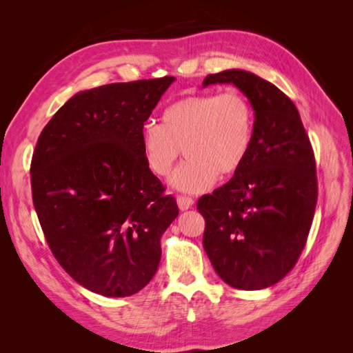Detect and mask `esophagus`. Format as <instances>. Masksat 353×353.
<instances>
[{
    "instance_id": "34e87169",
    "label": "esophagus",
    "mask_w": 353,
    "mask_h": 353,
    "mask_svg": "<svg viewBox=\"0 0 353 353\" xmlns=\"http://www.w3.org/2000/svg\"><path fill=\"white\" fill-rule=\"evenodd\" d=\"M176 203H178V208L181 210H188L191 206H193L194 200L191 199V197H188V196H178L176 197Z\"/></svg>"
}]
</instances>
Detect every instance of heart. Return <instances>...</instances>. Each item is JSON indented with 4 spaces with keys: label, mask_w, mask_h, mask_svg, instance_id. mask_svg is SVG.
Listing matches in <instances>:
<instances>
[{
    "label": "heart",
    "mask_w": 353,
    "mask_h": 353,
    "mask_svg": "<svg viewBox=\"0 0 353 353\" xmlns=\"http://www.w3.org/2000/svg\"><path fill=\"white\" fill-rule=\"evenodd\" d=\"M254 135V110L239 91L187 95L168 105L162 125H145L141 148L148 169L169 174L184 148L187 159L169 184L184 193H201L222 178L237 174L248 160Z\"/></svg>",
    "instance_id": "b5f03b06"
}]
</instances>
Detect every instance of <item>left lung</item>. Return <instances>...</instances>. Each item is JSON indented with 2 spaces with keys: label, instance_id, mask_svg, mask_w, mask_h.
<instances>
[{
  "label": "left lung",
  "instance_id": "8db88e82",
  "mask_svg": "<svg viewBox=\"0 0 353 353\" xmlns=\"http://www.w3.org/2000/svg\"><path fill=\"white\" fill-rule=\"evenodd\" d=\"M210 83H232L249 99L254 135L239 172L197 201L203 248L227 284L261 290L283 280L305 248L318 197L315 156L294 103L275 85L240 69L208 74L203 87Z\"/></svg>",
  "mask_w": 353,
  "mask_h": 353
}]
</instances>
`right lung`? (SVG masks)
I'll return each mask as SVG.
<instances>
[{
    "instance_id": "add662e5",
    "label": "right lung",
    "mask_w": 353,
    "mask_h": 353,
    "mask_svg": "<svg viewBox=\"0 0 353 353\" xmlns=\"http://www.w3.org/2000/svg\"><path fill=\"white\" fill-rule=\"evenodd\" d=\"M174 77L81 91L42 130L30 163L46 240L72 279L105 297L154 276L160 237L178 216L148 169L141 131Z\"/></svg>"
}]
</instances>
